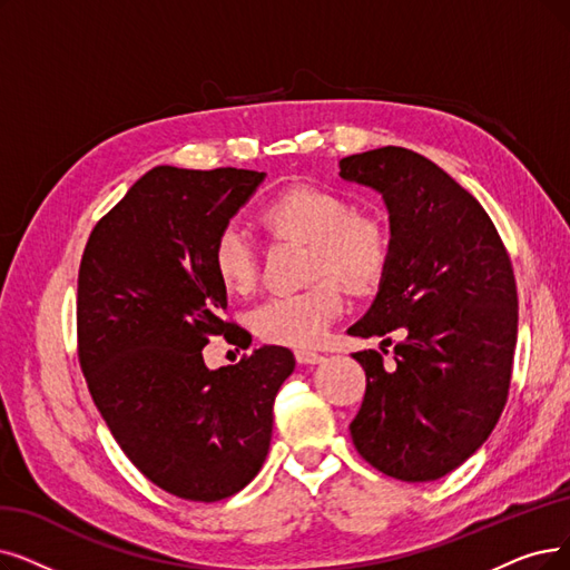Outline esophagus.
<instances>
[{
  "label": "esophagus",
  "mask_w": 570,
  "mask_h": 570,
  "mask_svg": "<svg viewBox=\"0 0 570 570\" xmlns=\"http://www.w3.org/2000/svg\"><path fill=\"white\" fill-rule=\"evenodd\" d=\"M294 357H297V362H299V364H317V362H323V360H325L321 353L308 351V348L294 351Z\"/></svg>",
  "instance_id": "obj_1"
}]
</instances>
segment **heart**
I'll return each mask as SVG.
<instances>
[{
    "label": "heart",
    "mask_w": 570,
    "mask_h": 570,
    "mask_svg": "<svg viewBox=\"0 0 570 570\" xmlns=\"http://www.w3.org/2000/svg\"><path fill=\"white\" fill-rule=\"evenodd\" d=\"M264 232L311 245L302 292L278 294L249 315V327L266 344L308 348L344 311L341 282L353 294L374 292L391 262V236L372 217L355 215L353 203L330 189L292 187L273 196L259 210ZM213 271L224 292H253L257 255L253 240L238 226H226L213 243ZM322 281L317 282L316 278ZM336 277V284L331 278Z\"/></svg>",
    "instance_id": "heart-1"
}]
</instances>
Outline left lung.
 <instances>
[{
	"label": "left lung",
	"instance_id": "obj_1",
	"mask_svg": "<svg viewBox=\"0 0 570 570\" xmlns=\"http://www.w3.org/2000/svg\"><path fill=\"white\" fill-rule=\"evenodd\" d=\"M391 215V262L353 336L400 332L395 370L360 351L367 389L351 423L360 456L402 482H435L480 449L508 402L517 283L487 210L425 156L381 147L338 161Z\"/></svg>",
	"mask_w": 570,
	"mask_h": 570
}]
</instances>
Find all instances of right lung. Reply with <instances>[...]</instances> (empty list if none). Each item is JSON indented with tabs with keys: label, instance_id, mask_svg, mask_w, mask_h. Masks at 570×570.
Masks as SVG:
<instances>
[{
	"label": "right lung",
	"instance_id": "obj_1",
	"mask_svg": "<svg viewBox=\"0 0 570 570\" xmlns=\"http://www.w3.org/2000/svg\"><path fill=\"white\" fill-rule=\"evenodd\" d=\"M262 179L257 170L158 166L96 224L79 266L77 338L90 397L130 463L194 503L255 480L273 402L294 372L283 346L219 370L203 362L210 336H247L222 317L226 292L210 255Z\"/></svg>",
	"mask_w": 570,
	"mask_h": 570
}]
</instances>
